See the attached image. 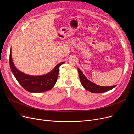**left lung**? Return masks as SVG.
I'll use <instances>...</instances> for the list:
<instances>
[{
	"label": "left lung",
	"mask_w": 134,
	"mask_h": 134,
	"mask_svg": "<svg viewBox=\"0 0 134 134\" xmlns=\"http://www.w3.org/2000/svg\"><path fill=\"white\" fill-rule=\"evenodd\" d=\"M77 70H78L80 81H81V83L82 86L86 89V90L89 91L92 93H104L112 90L113 88H115L116 86V85H114L111 86L104 87V86H101L97 85L92 82L91 81H90V80H88L79 68H77Z\"/></svg>",
	"instance_id": "left-lung-1"
}]
</instances>
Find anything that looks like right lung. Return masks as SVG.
Listing matches in <instances>:
<instances>
[{
	"label": "right lung",
	"mask_w": 134,
	"mask_h": 134,
	"mask_svg": "<svg viewBox=\"0 0 134 134\" xmlns=\"http://www.w3.org/2000/svg\"><path fill=\"white\" fill-rule=\"evenodd\" d=\"M64 63L60 62L49 73L40 76H32L25 74L14 66L10 53V65L13 74L19 84L25 90L31 93H41L49 91L57 82L60 66Z\"/></svg>",
	"instance_id": "add662e5"
}]
</instances>
